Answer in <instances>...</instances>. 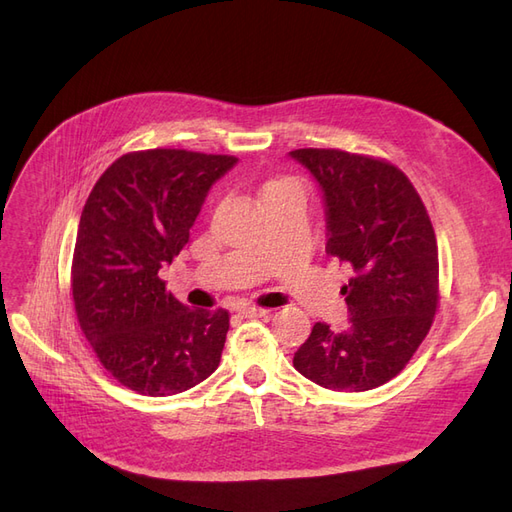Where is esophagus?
<instances>
[{
  "label": "esophagus",
  "instance_id": "esophagus-1",
  "mask_svg": "<svg viewBox=\"0 0 512 512\" xmlns=\"http://www.w3.org/2000/svg\"><path fill=\"white\" fill-rule=\"evenodd\" d=\"M239 314L243 318H262V316L269 314V309L267 307H258V305H245V307H241Z\"/></svg>",
  "mask_w": 512,
  "mask_h": 512
}]
</instances>
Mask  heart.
I'll list each match as a JSON object with an SVG mask.
<instances>
[{"instance_id": "1", "label": "heart", "mask_w": 512, "mask_h": 512, "mask_svg": "<svg viewBox=\"0 0 512 512\" xmlns=\"http://www.w3.org/2000/svg\"><path fill=\"white\" fill-rule=\"evenodd\" d=\"M288 185H299L297 181L294 179H290V177H280V179H271V181H267L265 183V188H262V196H267V194H271V192H275V190H282V188H288Z\"/></svg>"}]
</instances>
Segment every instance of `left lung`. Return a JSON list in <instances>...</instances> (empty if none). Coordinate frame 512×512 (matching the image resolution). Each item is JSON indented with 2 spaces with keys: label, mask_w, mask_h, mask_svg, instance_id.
Segmentation results:
<instances>
[{
  "label": "left lung",
  "mask_w": 512,
  "mask_h": 512,
  "mask_svg": "<svg viewBox=\"0 0 512 512\" xmlns=\"http://www.w3.org/2000/svg\"><path fill=\"white\" fill-rule=\"evenodd\" d=\"M327 205V252L354 269L342 288L348 331L316 322L294 367L324 389L361 393L393 380L423 344L440 305L438 241L404 170L342 149H294Z\"/></svg>",
  "instance_id": "8db88e82"
}]
</instances>
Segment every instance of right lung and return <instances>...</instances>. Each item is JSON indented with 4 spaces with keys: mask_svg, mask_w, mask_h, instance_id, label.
Here are the masks:
<instances>
[{
    "mask_svg": "<svg viewBox=\"0 0 512 512\" xmlns=\"http://www.w3.org/2000/svg\"><path fill=\"white\" fill-rule=\"evenodd\" d=\"M235 164L188 149L130 151L104 170L83 207L74 312L102 367L138 395L183 393L220 365L228 312L181 305L160 269L190 241L213 181Z\"/></svg>",
    "mask_w": 512,
    "mask_h": 512,
    "instance_id": "right-lung-1",
    "label": "right lung"
}]
</instances>
